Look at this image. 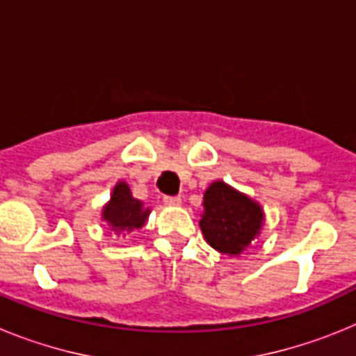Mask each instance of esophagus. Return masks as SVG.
Returning <instances> with one entry per match:
<instances>
[{
	"label": "esophagus",
	"instance_id": "1",
	"mask_svg": "<svg viewBox=\"0 0 356 356\" xmlns=\"http://www.w3.org/2000/svg\"><path fill=\"white\" fill-rule=\"evenodd\" d=\"M163 203L168 207H178L181 203L180 196H163Z\"/></svg>",
	"mask_w": 356,
	"mask_h": 356
}]
</instances>
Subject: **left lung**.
Masks as SVG:
<instances>
[{
  "instance_id": "left-lung-1",
  "label": "left lung",
  "mask_w": 356,
  "mask_h": 356,
  "mask_svg": "<svg viewBox=\"0 0 356 356\" xmlns=\"http://www.w3.org/2000/svg\"><path fill=\"white\" fill-rule=\"evenodd\" d=\"M203 207L201 232L219 253L237 257L260 234L264 225L262 207L225 181H213L207 188Z\"/></svg>"
}]
</instances>
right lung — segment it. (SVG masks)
<instances>
[{
  "label": "right lung",
  "instance_id": "1",
  "mask_svg": "<svg viewBox=\"0 0 356 356\" xmlns=\"http://www.w3.org/2000/svg\"><path fill=\"white\" fill-rule=\"evenodd\" d=\"M149 212V209H144L143 201L131 196L127 181H119L110 201L103 207V221L108 222L115 234H128L131 229L143 228Z\"/></svg>",
  "mask_w": 356,
  "mask_h": 356
}]
</instances>
